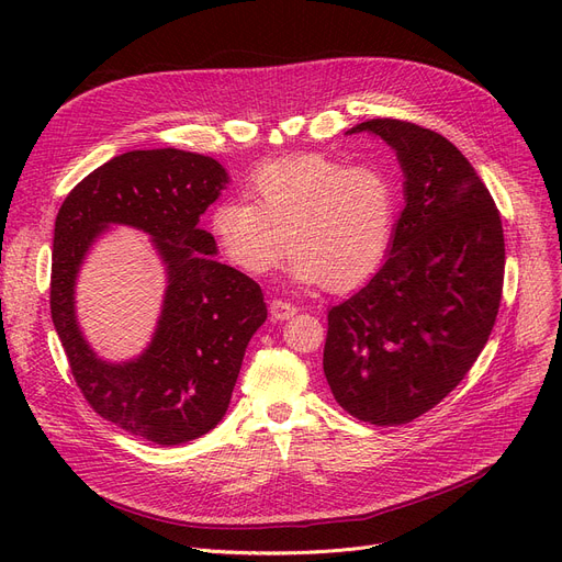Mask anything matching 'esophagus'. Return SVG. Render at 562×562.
Listing matches in <instances>:
<instances>
[{
	"instance_id": "esophagus-1",
	"label": "esophagus",
	"mask_w": 562,
	"mask_h": 562,
	"mask_svg": "<svg viewBox=\"0 0 562 562\" xmlns=\"http://www.w3.org/2000/svg\"><path fill=\"white\" fill-rule=\"evenodd\" d=\"M269 312H271L273 321H286L296 314V307H293L291 303H284V301H271Z\"/></svg>"
}]
</instances>
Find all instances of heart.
<instances>
[{"mask_svg": "<svg viewBox=\"0 0 562 562\" xmlns=\"http://www.w3.org/2000/svg\"><path fill=\"white\" fill-rule=\"evenodd\" d=\"M255 199L225 198L210 212L223 257L246 276L271 271L289 246L286 273L301 286L326 282L350 291L387 257L396 227V189L375 166H348L330 155L284 157L248 177Z\"/></svg>", "mask_w": 562, "mask_h": 562, "instance_id": "1", "label": "heart"}]
</instances>
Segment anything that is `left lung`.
I'll list each match as a JSON object with an SVG mask.
<instances>
[{"instance_id": "left-lung-1", "label": "left lung", "mask_w": 562, "mask_h": 562, "mask_svg": "<svg viewBox=\"0 0 562 562\" xmlns=\"http://www.w3.org/2000/svg\"><path fill=\"white\" fill-rule=\"evenodd\" d=\"M396 153L405 206L380 271L328 312L323 373L360 422L401 426L474 367L494 328L506 244L496 204L458 147L392 117L350 127Z\"/></svg>"}]
</instances>
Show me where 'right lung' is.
<instances>
[{"label":"right lung","mask_w":562,"mask_h":562,"mask_svg":"<svg viewBox=\"0 0 562 562\" xmlns=\"http://www.w3.org/2000/svg\"><path fill=\"white\" fill-rule=\"evenodd\" d=\"M227 182L212 157L175 147L134 150L83 177L54 223L49 307L77 385L100 417L161 447L218 426L248 341L266 321L259 284L216 261L214 236L198 227ZM111 224L150 235L167 266L154 339L125 363L97 356L74 305L82 259Z\"/></svg>","instance_id":"1"}]
</instances>
